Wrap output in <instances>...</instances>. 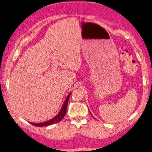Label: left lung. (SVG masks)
<instances>
[{"label": "left lung", "instance_id": "obj_1", "mask_svg": "<svg viewBox=\"0 0 152 152\" xmlns=\"http://www.w3.org/2000/svg\"><path fill=\"white\" fill-rule=\"evenodd\" d=\"M89 111H90V110H89ZM90 114H91V112H90ZM91 115H92V114H91ZM92 116H93V115H92ZM93 117H94V116H93Z\"/></svg>", "mask_w": 152, "mask_h": 152}]
</instances>
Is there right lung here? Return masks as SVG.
Segmentation results:
<instances>
[{"label":"right lung","instance_id":"obj_1","mask_svg":"<svg viewBox=\"0 0 152 152\" xmlns=\"http://www.w3.org/2000/svg\"><path fill=\"white\" fill-rule=\"evenodd\" d=\"M71 94V93L69 94L67 96V97L66 98L64 102L63 103L62 106L61 107V109L59 111V112L55 115V116L52 118V119L49 120L48 121H46V122H43L41 123H32V122H30L32 125H34L35 126H38V127H42V126H49V125H52V124H54L56 123H58L61 121L64 117L65 116L66 113V108H67V105L68 102V100L69 98H70V96Z\"/></svg>","mask_w":152,"mask_h":152}]
</instances>
